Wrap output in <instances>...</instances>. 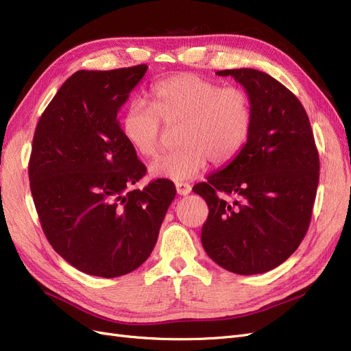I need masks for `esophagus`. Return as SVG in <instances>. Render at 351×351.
Instances as JSON below:
<instances>
[{
    "label": "esophagus",
    "instance_id": "1",
    "mask_svg": "<svg viewBox=\"0 0 351 351\" xmlns=\"http://www.w3.org/2000/svg\"><path fill=\"white\" fill-rule=\"evenodd\" d=\"M176 189H177V193L182 196H186L192 192V186L189 183H176Z\"/></svg>",
    "mask_w": 351,
    "mask_h": 351
}]
</instances>
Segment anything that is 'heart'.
Listing matches in <instances>:
<instances>
[{"label": "heart", "mask_w": 351, "mask_h": 351, "mask_svg": "<svg viewBox=\"0 0 351 351\" xmlns=\"http://www.w3.org/2000/svg\"><path fill=\"white\" fill-rule=\"evenodd\" d=\"M151 104L133 98L121 115V133L142 156L156 154L162 123L178 127V149L155 158L149 165L154 178L173 182L193 178L208 161L224 165L246 145L253 123L252 101L240 88L221 84L193 73H182L156 82Z\"/></svg>", "instance_id": "heart-1"}]
</instances>
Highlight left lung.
<instances>
[{
  "mask_svg": "<svg viewBox=\"0 0 351 351\" xmlns=\"http://www.w3.org/2000/svg\"><path fill=\"white\" fill-rule=\"evenodd\" d=\"M217 74L243 84L253 123L240 154L193 187L209 208L202 246L230 272L263 274L289 259L306 236L319 182V155L309 117L284 84L253 69Z\"/></svg>",
  "mask_w": 351,
  "mask_h": 351,
  "instance_id": "obj_1",
  "label": "left lung"
}]
</instances>
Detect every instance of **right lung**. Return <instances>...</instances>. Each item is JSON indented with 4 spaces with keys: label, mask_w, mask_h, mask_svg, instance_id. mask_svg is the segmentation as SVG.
I'll list each match as a JSON object with an SVG mask.
<instances>
[{
    "label": "right lung",
    "mask_w": 351,
    "mask_h": 351,
    "mask_svg": "<svg viewBox=\"0 0 351 351\" xmlns=\"http://www.w3.org/2000/svg\"><path fill=\"white\" fill-rule=\"evenodd\" d=\"M146 64L70 76L38 121L30 192L49 244L76 269L115 278L149 258L176 196L158 178L132 189L146 167L117 120Z\"/></svg>",
    "instance_id": "obj_1"
}]
</instances>
